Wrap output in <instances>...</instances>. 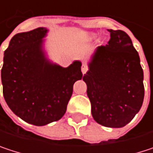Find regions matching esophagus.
<instances>
[{
  "label": "esophagus",
  "instance_id": "obj_1",
  "mask_svg": "<svg viewBox=\"0 0 153 153\" xmlns=\"http://www.w3.org/2000/svg\"><path fill=\"white\" fill-rule=\"evenodd\" d=\"M88 71V67H87V65H82V66H81V73H82V74H86V72Z\"/></svg>",
  "mask_w": 153,
  "mask_h": 153
}]
</instances>
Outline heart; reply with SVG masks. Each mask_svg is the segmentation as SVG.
I'll list each match as a JSON object with an SVG mask.
<instances>
[{
    "label": "heart",
    "instance_id": "1",
    "mask_svg": "<svg viewBox=\"0 0 153 153\" xmlns=\"http://www.w3.org/2000/svg\"><path fill=\"white\" fill-rule=\"evenodd\" d=\"M96 37H97V34L96 33H89V34L87 35V40L91 41V40H94Z\"/></svg>",
    "mask_w": 153,
    "mask_h": 153
}]
</instances>
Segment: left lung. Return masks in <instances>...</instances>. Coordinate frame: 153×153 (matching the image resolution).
Listing matches in <instances>:
<instances>
[{"instance_id":"obj_1","label":"left lung","mask_w":153,"mask_h":153,"mask_svg":"<svg viewBox=\"0 0 153 153\" xmlns=\"http://www.w3.org/2000/svg\"><path fill=\"white\" fill-rule=\"evenodd\" d=\"M108 32V44L96 48L82 79L94 120L107 128H122L142 107L143 72L130 37L121 30Z\"/></svg>"}]
</instances>
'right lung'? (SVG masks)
<instances>
[{"mask_svg": "<svg viewBox=\"0 0 153 153\" xmlns=\"http://www.w3.org/2000/svg\"><path fill=\"white\" fill-rule=\"evenodd\" d=\"M48 32L46 27H38L14 35L4 51L1 74L8 106L35 126L64 116L74 84L82 78L80 61L62 67L48 59L43 39Z\"/></svg>", "mask_w": 153, "mask_h": 153, "instance_id": "1", "label": "right lung"}]
</instances>
